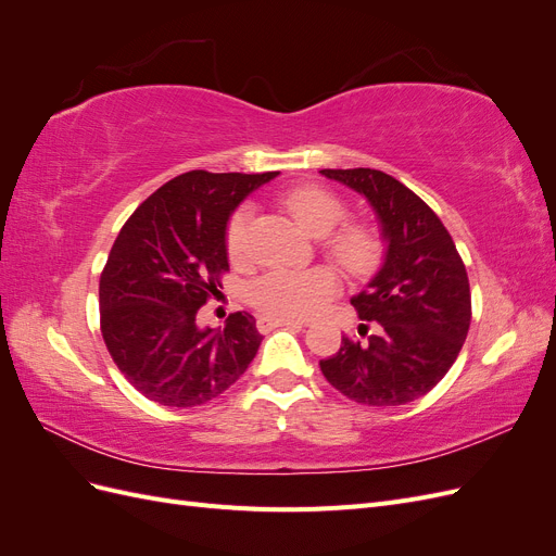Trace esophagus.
Returning <instances> with one entry per match:
<instances>
[{
  "mask_svg": "<svg viewBox=\"0 0 556 556\" xmlns=\"http://www.w3.org/2000/svg\"><path fill=\"white\" fill-rule=\"evenodd\" d=\"M257 327H260V331H268V329H276V327H294V329H301V327H306V319H292V317H260Z\"/></svg>",
  "mask_w": 556,
  "mask_h": 556,
  "instance_id": "34e87169",
  "label": "esophagus"
}]
</instances>
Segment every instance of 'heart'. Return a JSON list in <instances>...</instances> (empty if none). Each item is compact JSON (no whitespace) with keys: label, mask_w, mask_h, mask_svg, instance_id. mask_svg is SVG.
Masks as SVG:
<instances>
[{"label":"heart","mask_w":556,"mask_h":556,"mask_svg":"<svg viewBox=\"0 0 556 556\" xmlns=\"http://www.w3.org/2000/svg\"><path fill=\"white\" fill-rule=\"evenodd\" d=\"M282 204L292 213L301 229L311 237H325V250L352 276L374 271L382 243L378 231L364 223H348L339 230L334 227L345 217V208L325 188L304 185L282 197ZM255 217L250 204L239 206L229 217L225 243L233 264L250 262V223ZM341 292V278L331 266H313L304 271L276 268L252 285L250 299L268 317H311L323 311Z\"/></svg>","instance_id":"obj_1"}]
</instances>
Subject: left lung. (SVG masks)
Wrapping results in <instances>:
<instances>
[{
    "instance_id": "left-lung-1",
    "label": "left lung",
    "mask_w": 556,
    "mask_h": 556,
    "mask_svg": "<svg viewBox=\"0 0 556 556\" xmlns=\"http://www.w3.org/2000/svg\"><path fill=\"white\" fill-rule=\"evenodd\" d=\"M366 197L387 243L380 271L350 299L376 333L343 336L341 350L319 362L343 396L364 406H403L431 392L457 359L470 327L466 266L450 231L406 185L378 169H323Z\"/></svg>"
}]
</instances>
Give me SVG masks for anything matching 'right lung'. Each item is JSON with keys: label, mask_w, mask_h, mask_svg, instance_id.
Instances as JSON below:
<instances>
[{"label": "right lung", "mask_w": 556, "mask_h": 556, "mask_svg": "<svg viewBox=\"0 0 556 556\" xmlns=\"http://www.w3.org/2000/svg\"><path fill=\"white\" fill-rule=\"evenodd\" d=\"M266 174L188 172L164 182L117 233L99 278L102 336L134 390L172 408L201 406L237 382L262 343L255 317L201 329L197 311L229 271V217Z\"/></svg>", "instance_id": "obj_1"}]
</instances>
